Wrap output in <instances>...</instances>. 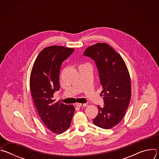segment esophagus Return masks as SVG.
Masks as SVG:
<instances>
[{"instance_id":"1","label":"esophagus","mask_w":159,"mask_h":159,"mask_svg":"<svg viewBox=\"0 0 159 159\" xmlns=\"http://www.w3.org/2000/svg\"><path fill=\"white\" fill-rule=\"evenodd\" d=\"M76 106L78 107H86L87 106V104H82V103H77Z\"/></svg>"}]
</instances>
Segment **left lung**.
<instances>
[{
	"mask_svg": "<svg viewBox=\"0 0 159 159\" xmlns=\"http://www.w3.org/2000/svg\"><path fill=\"white\" fill-rule=\"evenodd\" d=\"M84 55L93 59L98 70L104 105L98 106L95 125L111 129L123 118L131 99V82L126 65L120 54L104 43L88 47Z\"/></svg>",
	"mask_w": 159,
	"mask_h": 159,
	"instance_id": "obj_1",
	"label": "left lung"
}]
</instances>
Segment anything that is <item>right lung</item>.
I'll list each match as a JSON object with an SVG mask.
<instances>
[{"label": "right lung", "instance_id": "obj_1", "mask_svg": "<svg viewBox=\"0 0 159 159\" xmlns=\"http://www.w3.org/2000/svg\"><path fill=\"white\" fill-rule=\"evenodd\" d=\"M74 51L61 46L44 48L37 57L30 76V89L34 106L43 123L52 132L61 134L69 128L75 112L73 105L55 102L53 94L60 90L62 62Z\"/></svg>", "mask_w": 159, "mask_h": 159}]
</instances>
